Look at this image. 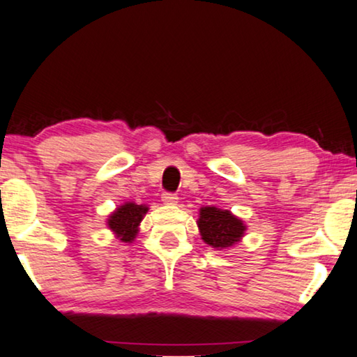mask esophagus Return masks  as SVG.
I'll use <instances>...</instances> for the list:
<instances>
[{"label":"esophagus","instance_id":"1","mask_svg":"<svg viewBox=\"0 0 357 357\" xmlns=\"http://www.w3.org/2000/svg\"><path fill=\"white\" fill-rule=\"evenodd\" d=\"M161 199H162L164 204L174 206V204H177L178 197H177V195H174V193H162L161 195Z\"/></svg>","mask_w":357,"mask_h":357}]
</instances>
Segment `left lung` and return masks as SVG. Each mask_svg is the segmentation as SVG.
Listing matches in <instances>:
<instances>
[{
    "label": "left lung",
    "mask_w": 357,
    "mask_h": 357,
    "mask_svg": "<svg viewBox=\"0 0 357 357\" xmlns=\"http://www.w3.org/2000/svg\"><path fill=\"white\" fill-rule=\"evenodd\" d=\"M197 227L204 243L213 249H228L238 244L248 228L229 211L217 209L213 206L201 207Z\"/></svg>",
    "instance_id": "8db88e82"
}]
</instances>
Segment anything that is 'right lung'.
I'll list each match as a JSON object with an SVG mask.
<instances>
[{
	"instance_id": "obj_1",
	"label": "right lung",
	"mask_w": 357,
	"mask_h": 357,
	"mask_svg": "<svg viewBox=\"0 0 357 357\" xmlns=\"http://www.w3.org/2000/svg\"><path fill=\"white\" fill-rule=\"evenodd\" d=\"M148 212L145 204H135V202H124L119 206L112 215L108 217V228L112 229L114 236L123 243H132L137 233H139V225Z\"/></svg>"
}]
</instances>
